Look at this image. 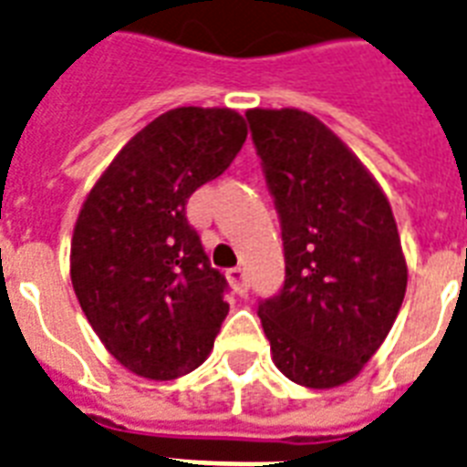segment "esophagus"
Returning a JSON list of instances; mask_svg holds the SVG:
<instances>
[{
  "label": "esophagus",
  "mask_w": 467,
  "mask_h": 467,
  "mask_svg": "<svg viewBox=\"0 0 467 467\" xmlns=\"http://www.w3.org/2000/svg\"><path fill=\"white\" fill-rule=\"evenodd\" d=\"M226 280H229L231 290L236 292V295H245L248 292V277H245L244 267H231V270H226Z\"/></svg>",
  "instance_id": "esophagus-1"
}]
</instances>
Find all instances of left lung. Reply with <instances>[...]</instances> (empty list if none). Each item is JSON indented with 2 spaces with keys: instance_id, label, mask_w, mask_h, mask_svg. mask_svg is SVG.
<instances>
[{
  "instance_id": "obj_1",
  "label": "left lung",
  "mask_w": 467,
  "mask_h": 467,
  "mask_svg": "<svg viewBox=\"0 0 467 467\" xmlns=\"http://www.w3.org/2000/svg\"><path fill=\"white\" fill-rule=\"evenodd\" d=\"M245 119L283 226L285 285L258 305L273 360L297 385L341 388L388 338L407 292L392 207L317 117L248 109Z\"/></svg>"
}]
</instances>
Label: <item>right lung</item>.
Instances as JSON below:
<instances>
[{
  "mask_svg": "<svg viewBox=\"0 0 467 467\" xmlns=\"http://www.w3.org/2000/svg\"><path fill=\"white\" fill-rule=\"evenodd\" d=\"M248 136L234 109L180 107L140 129L79 209L72 290L104 348L148 380L200 368L229 314L184 207L229 168Z\"/></svg>",
  "mask_w": 467,
  "mask_h": 467,
  "instance_id": "1",
  "label": "right lung"
}]
</instances>
